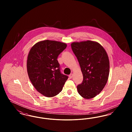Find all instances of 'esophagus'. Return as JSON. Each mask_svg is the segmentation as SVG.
<instances>
[{
  "label": "esophagus",
  "mask_w": 132,
  "mask_h": 132,
  "mask_svg": "<svg viewBox=\"0 0 132 132\" xmlns=\"http://www.w3.org/2000/svg\"><path fill=\"white\" fill-rule=\"evenodd\" d=\"M73 77V74H71L69 76V78L70 79H72Z\"/></svg>",
  "instance_id": "34e87169"
}]
</instances>
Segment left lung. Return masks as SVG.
Listing matches in <instances>:
<instances>
[{
  "mask_svg": "<svg viewBox=\"0 0 132 132\" xmlns=\"http://www.w3.org/2000/svg\"><path fill=\"white\" fill-rule=\"evenodd\" d=\"M71 47L83 76L82 84L77 86L78 93L84 98H92L106 84L109 73L108 55L101 44L94 41L74 42Z\"/></svg>",
  "mask_w": 132,
  "mask_h": 132,
  "instance_id": "1",
  "label": "left lung"
}]
</instances>
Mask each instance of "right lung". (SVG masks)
I'll list each match as a JSON object with an SVG mask.
<instances>
[{
    "label": "right lung",
    "mask_w": 132,
    "mask_h": 132,
    "mask_svg": "<svg viewBox=\"0 0 132 132\" xmlns=\"http://www.w3.org/2000/svg\"><path fill=\"white\" fill-rule=\"evenodd\" d=\"M67 44L45 40L35 44L28 54L27 68L32 85L39 93L53 97L62 90L68 77L61 73L57 59Z\"/></svg>",
    "instance_id": "1"
}]
</instances>
